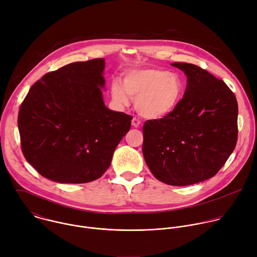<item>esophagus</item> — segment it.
Masks as SVG:
<instances>
[{
	"label": "esophagus",
	"instance_id": "obj_1",
	"mask_svg": "<svg viewBox=\"0 0 257 257\" xmlns=\"http://www.w3.org/2000/svg\"><path fill=\"white\" fill-rule=\"evenodd\" d=\"M140 124H141V122H140L139 119H137V118H133L132 119V126L134 128H138L140 126Z\"/></svg>",
	"mask_w": 257,
	"mask_h": 257
}]
</instances>
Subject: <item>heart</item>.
<instances>
[{"instance_id":"obj_1","label":"heart","mask_w":257,"mask_h":257,"mask_svg":"<svg viewBox=\"0 0 257 257\" xmlns=\"http://www.w3.org/2000/svg\"><path fill=\"white\" fill-rule=\"evenodd\" d=\"M184 93V82L177 73L160 69H134L127 72L124 85L115 81L112 96L121 105L135 100L137 112L146 119H161L170 115Z\"/></svg>"}]
</instances>
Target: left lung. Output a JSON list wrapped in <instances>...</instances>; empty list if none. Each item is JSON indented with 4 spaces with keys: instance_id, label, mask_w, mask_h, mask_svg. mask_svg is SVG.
I'll return each instance as SVG.
<instances>
[{
    "instance_id": "8db88e82",
    "label": "left lung",
    "mask_w": 257,
    "mask_h": 257,
    "mask_svg": "<svg viewBox=\"0 0 257 257\" xmlns=\"http://www.w3.org/2000/svg\"><path fill=\"white\" fill-rule=\"evenodd\" d=\"M187 76L174 111L143 125L142 153L154 176L173 186L213 177L233 153L238 135V103L223 80L188 63H173Z\"/></svg>"
}]
</instances>
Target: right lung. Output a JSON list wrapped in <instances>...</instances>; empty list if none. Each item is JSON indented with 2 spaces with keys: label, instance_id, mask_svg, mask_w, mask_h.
I'll list each match as a JSON object with an SVG mask.
<instances>
[{
  "label": "right lung",
  "instance_id": "1",
  "mask_svg": "<svg viewBox=\"0 0 257 257\" xmlns=\"http://www.w3.org/2000/svg\"><path fill=\"white\" fill-rule=\"evenodd\" d=\"M104 59L68 64L30 88L18 114L21 149L43 177L57 183L94 181L111 165L132 117L105 106Z\"/></svg>",
  "mask_w": 257,
  "mask_h": 257
}]
</instances>
